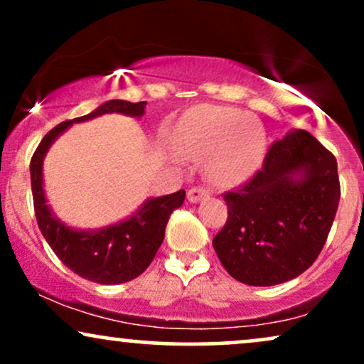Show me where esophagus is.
<instances>
[{
  "mask_svg": "<svg viewBox=\"0 0 364 364\" xmlns=\"http://www.w3.org/2000/svg\"><path fill=\"white\" fill-rule=\"evenodd\" d=\"M207 196H208V191L205 188H191V190H188L186 198L190 203H196L200 202V200L207 198Z\"/></svg>",
  "mask_w": 364,
  "mask_h": 364,
  "instance_id": "34e87169",
  "label": "esophagus"
}]
</instances>
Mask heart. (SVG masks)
I'll use <instances>...</instances> for the list:
<instances>
[{"mask_svg": "<svg viewBox=\"0 0 364 364\" xmlns=\"http://www.w3.org/2000/svg\"><path fill=\"white\" fill-rule=\"evenodd\" d=\"M188 157L205 162L208 181L236 186L260 168L267 149L265 129L252 116L229 107L205 106L191 114L181 136Z\"/></svg>", "mask_w": 364, "mask_h": 364, "instance_id": "1", "label": "heart"}]
</instances>
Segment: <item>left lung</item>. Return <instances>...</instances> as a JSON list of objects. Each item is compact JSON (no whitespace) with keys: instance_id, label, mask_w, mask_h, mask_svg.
<instances>
[{"instance_id":"8db88e82","label":"left lung","mask_w":364,"mask_h":364,"mask_svg":"<svg viewBox=\"0 0 364 364\" xmlns=\"http://www.w3.org/2000/svg\"><path fill=\"white\" fill-rule=\"evenodd\" d=\"M341 198L337 161L315 136L292 129L267 152L262 171L224 195L228 220L214 250L248 286H275L303 274L327 241Z\"/></svg>"}]
</instances>
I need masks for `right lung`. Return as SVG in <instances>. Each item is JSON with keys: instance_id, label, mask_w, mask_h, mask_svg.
I'll use <instances>...</instances> for the list:
<instances>
[{"instance_id": "right-lung-1", "label": "right lung", "mask_w": 364, "mask_h": 364, "mask_svg": "<svg viewBox=\"0 0 364 364\" xmlns=\"http://www.w3.org/2000/svg\"><path fill=\"white\" fill-rule=\"evenodd\" d=\"M147 102H128L112 99L101 104L97 109L54 127L44 136L31 161V183L37 224L41 232L56 253V257L87 281L104 284H123L133 281L150 265L159 246L164 240L166 224L173 210L185 202V190L176 193L147 198L127 219L99 229H75L66 225L53 212L44 193L43 164L54 140L73 123H83L102 114H118L141 118Z\"/></svg>"}]
</instances>
